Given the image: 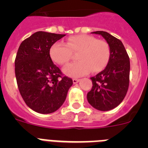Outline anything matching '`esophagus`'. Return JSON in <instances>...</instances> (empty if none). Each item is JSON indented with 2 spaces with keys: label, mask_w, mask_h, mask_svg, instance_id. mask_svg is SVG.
<instances>
[{
  "label": "esophagus",
  "mask_w": 148,
  "mask_h": 148,
  "mask_svg": "<svg viewBox=\"0 0 148 148\" xmlns=\"http://www.w3.org/2000/svg\"><path fill=\"white\" fill-rule=\"evenodd\" d=\"M80 82V79H77V78H73V84H77L78 82Z\"/></svg>",
  "instance_id": "esophagus-1"
}]
</instances>
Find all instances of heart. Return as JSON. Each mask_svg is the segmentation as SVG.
<instances>
[{"instance_id":"heart-1","label":"heart","mask_w":148,"mask_h":148,"mask_svg":"<svg viewBox=\"0 0 148 148\" xmlns=\"http://www.w3.org/2000/svg\"><path fill=\"white\" fill-rule=\"evenodd\" d=\"M78 61L69 64L63 68L65 75L78 78L104 70L110 59V50L108 44L102 40H97L89 35H76L67 39L66 44L56 42L50 47L49 56L54 62L60 65L70 61L72 53H77Z\"/></svg>"}]
</instances>
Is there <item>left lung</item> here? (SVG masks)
Listing matches in <instances>:
<instances>
[{
    "label": "left lung",
    "mask_w": 148,
    "mask_h": 148,
    "mask_svg": "<svg viewBox=\"0 0 148 148\" xmlns=\"http://www.w3.org/2000/svg\"><path fill=\"white\" fill-rule=\"evenodd\" d=\"M93 34L101 35L109 45L110 56L103 71L92 77V87L87 93L88 102L92 108L108 111L119 105L129 87L130 58L122 42L104 31Z\"/></svg>",
    "instance_id": "left-lung-1"
}]
</instances>
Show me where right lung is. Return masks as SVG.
I'll list each match as a JSON object with an SVG mask.
<instances>
[{
  "mask_svg": "<svg viewBox=\"0 0 148 148\" xmlns=\"http://www.w3.org/2000/svg\"><path fill=\"white\" fill-rule=\"evenodd\" d=\"M65 35L39 31L18 48L15 61L18 89L27 105L37 113L48 114L59 109L73 85L71 78L61 77L49 56L53 44Z\"/></svg>",
  "mask_w": 148,
  "mask_h": 148,
  "instance_id": "add662e5",
  "label": "right lung"
}]
</instances>
